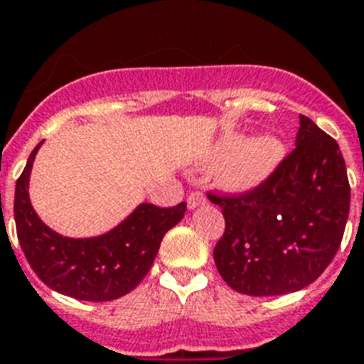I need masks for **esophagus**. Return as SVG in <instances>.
<instances>
[{"label": "esophagus", "instance_id": "34e87169", "mask_svg": "<svg viewBox=\"0 0 364 364\" xmlns=\"http://www.w3.org/2000/svg\"><path fill=\"white\" fill-rule=\"evenodd\" d=\"M205 202H208V198H205V194H203L202 191L191 192V194H188V198H187L188 209H194V208H198V205H203Z\"/></svg>", "mask_w": 364, "mask_h": 364}]
</instances>
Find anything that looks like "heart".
Listing matches in <instances>:
<instances>
[{
  "label": "heart",
  "instance_id": "heart-1",
  "mask_svg": "<svg viewBox=\"0 0 364 364\" xmlns=\"http://www.w3.org/2000/svg\"><path fill=\"white\" fill-rule=\"evenodd\" d=\"M284 141L273 134L245 141L243 134H228L213 149V161L228 159L218 170V181L230 191L259 187L284 161Z\"/></svg>",
  "mask_w": 364,
  "mask_h": 364
}]
</instances>
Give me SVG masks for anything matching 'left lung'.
Returning <instances> with one entry per match:
<instances>
[{
    "mask_svg": "<svg viewBox=\"0 0 364 364\" xmlns=\"http://www.w3.org/2000/svg\"><path fill=\"white\" fill-rule=\"evenodd\" d=\"M295 149L259 187L208 192L226 228L213 256L224 282L254 297L312 284L333 262L350 213V181L341 147L299 115Z\"/></svg>",
    "mask_w": 364,
    "mask_h": 364,
    "instance_id": "8db88e82",
    "label": "left lung"
}]
</instances>
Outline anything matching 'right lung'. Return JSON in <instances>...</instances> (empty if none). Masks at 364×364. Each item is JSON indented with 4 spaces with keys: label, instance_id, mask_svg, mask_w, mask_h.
<instances>
[{
    "label": "right lung",
    "instance_id": "1",
    "mask_svg": "<svg viewBox=\"0 0 364 364\" xmlns=\"http://www.w3.org/2000/svg\"><path fill=\"white\" fill-rule=\"evenodd\" d=\"M35 147L14 191V220L29 265L38 279L59 294L82 301H112L129 294L151 269L164 233L187 211V203L156 208L140 203L129 217L105 235L63 237L37 217L29 203V173Z\"/></svg>",
    "mask_w": 364,
    "mask_h": 364
}]
</instances>
